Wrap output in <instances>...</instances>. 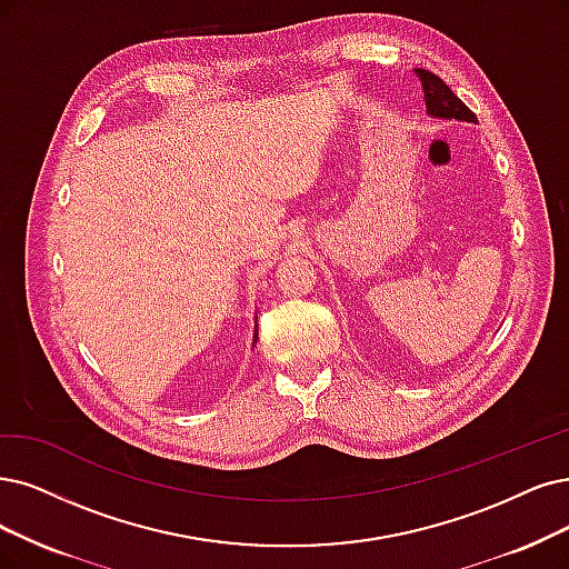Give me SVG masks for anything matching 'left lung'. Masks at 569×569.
I'll return each instance as SVG.
<instances>
[{
    "label": "left lung",
    "instance_id": "obj_1",
    "mask_svg": "<svg viewBox=\"0 0 569 569\" xmlns=\"http://www.w3.org/2000/svg\"><path fill=\"white\" fill-rule=\"evenodd\" d=\"M417 77L422 79L425 100H427V114L429 117L478 123L476 114L448 89V83L443 79L436 77L429 70H417Z\"/></svg>",
    "mask_w": 569,
    "mask_h": 569
}]
</instances>
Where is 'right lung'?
I'll list each match as a JSON object with an SVG mask.
<instances>
[{
	"label": "right lung",
	"instance_id": "1",
	"mask_svg": "<svg viewBox=\"0 0 569 569\" xmlns=\"http://www.w3.org/2000/svg\"><path fill=\"white\" fill-rule=\"evenodd\" d=\"M256 342H258V326H256V335H252V347H256Z\"/></svg>",
	"mask_w": 569,
	"mask_h": 569
}]
</instances>
